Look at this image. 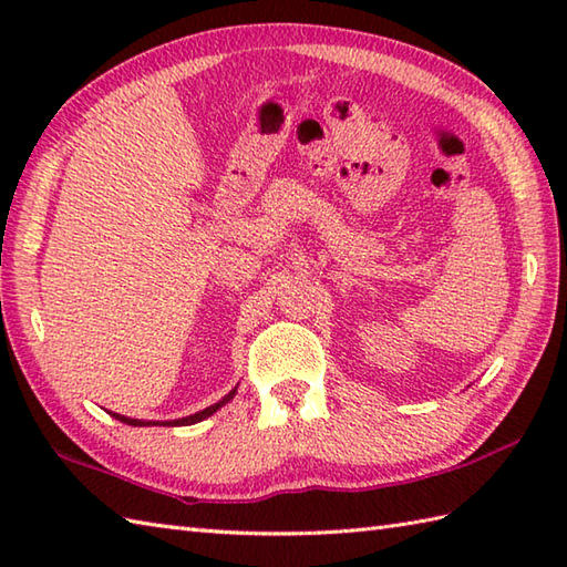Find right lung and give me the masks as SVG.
<instances>
[{"label":"right lung","mask_w":567,"mask_h":567,"mask_svg":"<svg viewBox=\"0 0 567 567\" xmlns=\"http://www.w3.org/2000/svg\"><path fill=\"white\" fill-rule=\"evenodd\" d=\"M234 394H236V390H231L228 392L224 400H219L216 404H212V406H207V409H202V412H197V414H192V416H185V419H175V421H163V426H189V424H197V421H202V419H207V416H212L216 409H221L224 404H228L234 400ZM112 416H116L118 421H124V424H128V426H146V424H158V421H143V419H128V416H122V414H112Z\"/></svg>","instance_id":"obj_1"}]
</instances>
